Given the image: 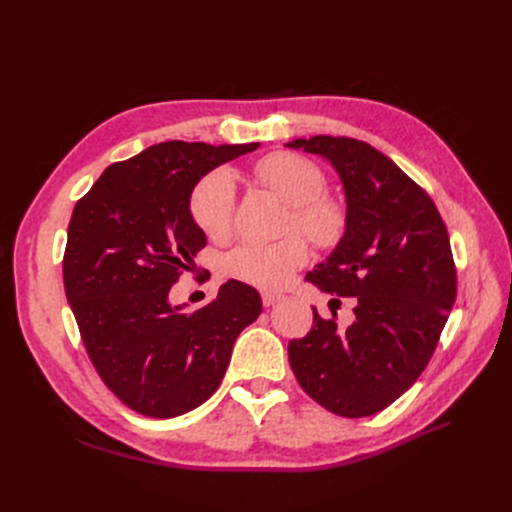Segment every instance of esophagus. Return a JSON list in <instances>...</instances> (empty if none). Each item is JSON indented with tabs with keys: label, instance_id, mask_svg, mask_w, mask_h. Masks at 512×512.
Masks as SVG:
<instances>
[{
	"label": "esophagus",
	"instance_id": "34e87169",
	"mask_svg": "<svg viewBox=\"0 0 512 512\" xmlns=\"http://www.w3.org/2000/svg\"><path fill=\"white\" fill-rule=\"evenodd\" d=\"M260 299H262V305L265 307H271V305H275V303H280V301H284L286 297L282 292H271V290H265L260 294Z\"/></svg>",
	"mask_w": 512,
	"mask_h": 512
}]
</instances>
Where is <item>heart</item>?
Masks as SVG:
<instances>
[{"instance_id": "heart-1", "label": "heart", "mask_w": 512, "mask_h": 512, "mask_svg": "<svg viewBox=\"0 0 512 512\" xmlns=\"http://www.w3.org/2000/svg\"><path fill=\"white\" fill-rule=\"evenodd\" d=\"M254 177L292 205L290 230H301L316 245L329 247L346 228L339 200L324 194L327 179L316 162L292 151H277L254 164ZM196 226L213 241H224L235 220V181L226 170L200 179L190 196ZM309 250L301 235L275 243H243L224 258L226 275L258 288H280L307 262Z\"/></svg>"}]
</instances>
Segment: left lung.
<instances>
[{"label":"left lung","instance_id":"8db88e82","mask_svg":"<svg viewBox=\"0 0 512 512\" xmlns=\"http://www.w3.org/2000/svg\"><path fill=\"white\" fill-rule=\"evenodd\" d=\"M288 147L327 158L346 192L344 237L305 280L356 297L346 331L314 309L312 331L292 339L288 361L322 408L376 414L410 389L438 346L457 297L451 241L429 194L378 149L324 134Z\"/></svg>","mask_w":512,"mask_h":512}]
</instances>
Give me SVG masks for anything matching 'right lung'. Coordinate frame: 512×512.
<instances>
[{
  "mask_svg": "<svg viewBox=\"0 0 512 512\" xmlns=\"http://www.w3.org/2000/svg\"><path fill=\"white\" fill-rule=\"evenodd\" d=\"M258 147L151 145L108 166L72 211L66 297L98 376L138 414L173 418L207 401L237 335L262 312L260 294L237 280L196 312L168 303L170 286L207 245L190 213L194 185Z\"/></svg>",
  "mask_w": 512,
  "mask_h": 512,
  "instance_id": "right-lung-1",
  "label": "right lung"
}]
</instances>
